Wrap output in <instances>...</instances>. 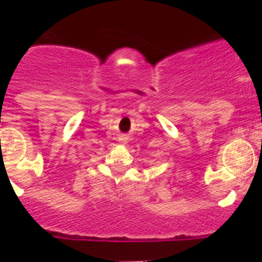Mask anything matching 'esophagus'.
I'll return each mask as SVG.
<instances>
[{
    "label": "esophagus",
    "mask_w": 262,
    "mask_h": 262,
    "mask_svg": "<svg viewBox=\"0 0 262 262\" xmlns=\"http://www.w3.org/2000/svg\"><path fill=\"white\" fill-rule=\"evenodd\" d=\"M118 142H119V144H122V145L127 144V136L126 135H119V136H118Z\"/></svg>",
    "instance_id": "1"
}]
</instances>
